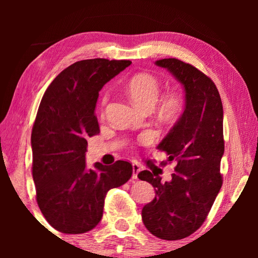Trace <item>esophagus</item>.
<instances>
[{"instance_id":"34e87169","label":"esophagus","mask_w":258,"mask_h":258,"mask_svg":"<svg viewBox=\"0 0 258 258\" xmlns=\"http://www.w3.org/2000/svg\"><path fill=\"white\" fill-rule=\"evenodd\" d=\"M140 171H141V167H140V165L137 164V163H134V164H133V175H132L133 180H137V178H138V174H139Z\"/></svg>"}]
</instances>
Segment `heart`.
<instances>
[{"instance_id":"1","label":"heart","mask_w":258,"mask_h":258,"mask_svg":"<svg viewBox=\"0 0 258 258\" xmlns=\"http://www.w3.org/2000/svg\"><path fill=\"white\" fill-rule=\"evenodd\" d=\"M125 91L134 104L145 110L154 108L159 94V81L150 74H137L125 84ZM107 102V97L103 103ZM183 100L176 91H171L158 104V111L165 118H173L182 110Z\"/></svg>"}]
</instances>
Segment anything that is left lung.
Here are the masks:
<instances>
[{
	"label": "left lung",
	"mask_w": 258,
	"mask_h": 258,
	"mask_svg": "<svg viewBox=\"0 0 258 258\" xmlns=\"http://www.w3.org/2000/svg\"><path fill=\"white\" fill-rule=\"evenodd\" d=\"M156 64L184 87L185 108L157 147L168 156L164 165L176 164L172 181L161 183L149 171L138 175L156 191L154 200L142 208V221L157 238L178 240L203 225L223 183V106L214 82L192 64L175 58L157 60Z\"/></svg>",
	"instance_id": "1"
}]
</instances>
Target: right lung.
<instances>
[{
  "label": "right lung",
  "mask_w": 258,
  "mask_h": 258,
  "mask_svg": "<svg viewBox=\"0 0 258 258\" xmlns=\"http://www.w3.org/2000/svg\"><path fill=\"white\" fill-rule=\"evenodd\" d=\"M132 63L87 59L63 69L47 87L32 131L33 180L41 212L52 228L85 233L101 221L107 192L132 176V164L117 160L87 168L86 139L99 134V91Z\"/></svg>",
  "instance_id": "right-lung-1"
}]
</instances>
